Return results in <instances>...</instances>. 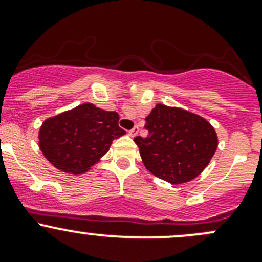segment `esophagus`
Instances as JSON below:
<instances>
[{"label":"esophagus","mask_w":262,"mask_h":262,"mask_svg":"<svg viewBox=\"0 0 262 262\" xmlns=\"http://www.w3.org/2000/svg\"><path fill=\"white\" fill-rule=\"evenodd\" d=\"M137 134H139V127H137V126H135V127L132 128V130L128 131V135H130L131 137H135Z\"/></svg>","instance_id":"obj_1"}]
</instances>
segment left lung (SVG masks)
<instances>
[{
  "label": "left lung",
  "instance_id": "8db88e82",
  "mask_svg": "<svg viewBox=\"0 0 262 262\" xmlns=\"http://www.w3.org/2000/svg\"><path fill=\"white\" fill-rule=\"evenodd\" d=\"M146 137L136 136L144 165L172 185L198 177L218 147L213 126L200 116L181 108L157 104L145 118Z\"/></svg>",
  "mask_w": 262,
  "mask_h": 262
}]
</instances>
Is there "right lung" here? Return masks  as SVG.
I'll return each mask as SVG.
<instances>
[{"label": "right lung", "mask_w": 262, "mask_h": 262, "mask_svg": "<svg viewBox=\"0 0 262 262\" xmlns=\"http://www.w3.org/2000/svg\"><path fill=\"white\" fill-rule=\"evenodd\" d=\"M118 113L92 103L48 118L39 130V147L57 169L71 174L88 172L111 144L126 134L118 126Z\"/></svg>", "instance_id": "1"}]
</instances>
